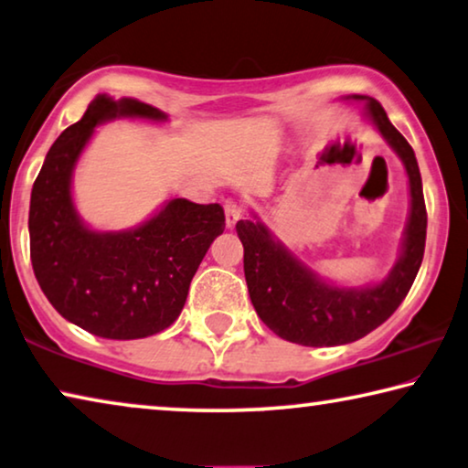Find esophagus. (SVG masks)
I'll use <instances>...</instances> for the list:
<instances>
[{"label": "esophagus", "mask_w": 468, "mask_h": 468, "mask_svg": "<svg viewBox=\"0 0 468 468\" xmlns=\"http://www.w3.org/2000/svg\"><path fill=\"white\" fill-rule=\"evenodd\" d=\"M224 209H226V226L232 229L236 226V221L242 219L244 207L240 203H236V200H228Z\"/></svg>", "instance_id": "34e87169"}]
</instances>
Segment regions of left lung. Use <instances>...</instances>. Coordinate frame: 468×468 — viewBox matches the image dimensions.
I'll return each instance as SVG.
<instances>
[{
    "instance_id": "left-lung-1",
    "label": "left lung",
    "mask_w": 468,
    "mask_h": 468,
    "mask_svg": "<svg viewBox=\"0 0 468 468\" xmlns=\"http://www.w3.org/2000/svg\"><path fill=\"white\" fill-rule=\"evenodd\" d=\"M345 100L366 102V117L404 163L410 182V215L401 255L387 278L368 286H336L314 274L259 221L240 219L236 232L244 247V278L259 318L284 341L305 347H333L372 333L399 307L425 255L427 209L414 150L391 125L383 106L368 96Z\"/></svg>"
}]
</instances>
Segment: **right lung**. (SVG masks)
Wrapping results in <instances>:
<instances>
[{"label": "right lung", "mask_w": 468, "mask_h": 468, "mask_svg": "<svg viewBox=\"0 0 468 468\" xmlns=\"http://www.w3.org/2000/svg\"><path fill=\"white\" fill-rule=\"evenodd\" d=\"M163 123L167 114L135 98H93L49 148L31 192L28 236L35 278L62 318L102 339H144L182 314L194 274L224 232L221 205L171 198L142 226L98 232L73 203V171L93 129L112 119Z\"/></svg>", "instance_id": "right-lung-1"}]
</instances>
